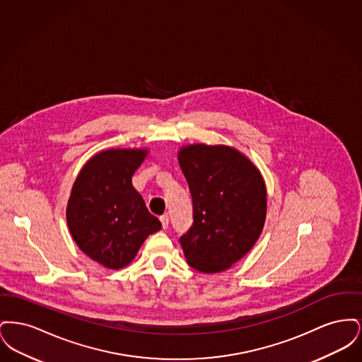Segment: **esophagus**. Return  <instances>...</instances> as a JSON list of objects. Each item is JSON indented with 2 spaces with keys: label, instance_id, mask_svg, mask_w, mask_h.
I'll return each mask as SVG.
<instances>
[{
  "label": "esophagus",
  "instance_id": "esophagus-1",
  "mask_svg": "<svg viewBox=\"0 0 362 362\" xmlns=\"http://www.w3.org/2000/svg\"><path fill=\"white\" fill-rule=\"evenodd\" d=\"M160 221H161V225H163V229H167V228H168V224H170V218H168V216H167V214L161 216V217H160Z\"/></svg>",
  "mask_w": 362,
  "mask_h": 362
}]
</instances>
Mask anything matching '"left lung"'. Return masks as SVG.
Segmentation results:
<instances>
[{"mask_svg":"<svg viewBox=\"0 0 362 362\" xmlns=\"http://www.w3.org/2000/svg\"><path fill=\"white\" fill-rule=\"evenodd\" d=\"M189 183L194 223L179 243L192 269L228 270L258 241L267 211L263 176L254 163L226 145L192 144L177 152Z\"/></svg>","mask_w":362,"mask_h":362,"instance_id":"obj_1","label":"left lung"}]
</instances>
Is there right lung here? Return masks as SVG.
I'll use <instances>...</instances> for the list:
<instances>
[{"mask_svg":"<svg viewBox=\"0 0 362 362\" xmlns=\"http://www.w3.org/2000/svg\"><path fill=\"white\" fill-rule=\"evenodd\" d=\"M146 155V148L99 152L84 164L70 191L66 221L73 240L111 270L127 266L146 238L161 229L132 183Z\"/></svg>","mask_w":362,"mask_h":362,"instance_id":"obj_1","label":"right lung"}]
</instances>
